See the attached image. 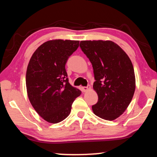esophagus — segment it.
Returning <instances> with one entry per match:
<instances>
[{"instance_id":"esophagus-1","label":"esophagus","mask_w":157,"mask_h":157,"mask_svg":"<svg viewBox=\"0 0 157 157\" xmlns=\"http://www.w3.org/2000/svg\"><path fill=\"white\" fill-rule=\"evenodd\" d=\"M91 89V86L90 85H88L87 86H83L82 87V91H83L84 92H86L88 91L89 90Z\"/></svg>"}]
</instances>
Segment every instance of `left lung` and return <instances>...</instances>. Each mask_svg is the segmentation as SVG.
Instances as JSON below:
<instances>
[{
	"instance_id": "1",
	"label": "left lung",
	"mask_w": 157,
	"mask_h": 157,
	"mask_svg": "<svg viewBox=\"0 0 157 157\" xmlns=\"http://www.w3.org/2000/svg\"><path fill=\"white\" fill-rule=\"evenodd\" d=\"M92 63L98 100L92 106L95 115L113 121L127 109L136 88L133 64L128 55L111 41H82L79 44Z\"/></svg>"
}]
</instances>
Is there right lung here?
Returning a JSON list of instances; mask_svg holds the SVG:
<instances>
[{"instance_id":"1","label":"right lung","mask_w":157,"mask_h":157,"mask_svg":"<svg viewBox=\"0 0 157 157\" xmlns=\"http://www.w3.org/2000/svg\"><path fill=\"white\" fill-rule=\"evenodd\" d=\"M79 41L55 39L41 44L33 53L26 71L29 100L37 113L50 123H58L71 113L81 91L71 86L65 65Z\"/></svg>"}]
</instances>
